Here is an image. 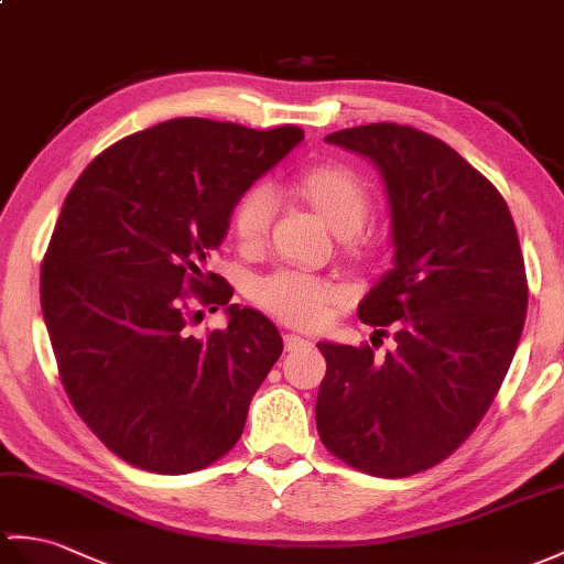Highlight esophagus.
Segmentation results:
<instances>
[{
	"label": "esophagus",
	"instance_id": "34e87169",
	"mask_svg": "<svg viewBox=\"0 0 564 564\" xmlns=\"http://www.w3.org/2000/svg\"><path fill=\"white\" fill-rule=\"evenodd\" d=\"M283 346L285 350H303L310 346V341L305 336H297V334H285L283 336Z\"/></svg>",
	"mask_w": 564,
	"mask_h": 564
}]
</instances>
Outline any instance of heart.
<instances>
[{"instance_id":"1","label":"heart","mask_w":564,"mask_h":564,"mask_svg":"<svg viewBox=\"0 0 564 564\" xmlns=\"http://www.w3.org/2000/svg\"><path fill=\"white\" fill-rule=\"evenodd\" d=\"M293 187L338 235L358 232L370 216L368 185L341 163L310 165L295 175ZM273 216H276V194L271 187L254 185L240 196L232 208L230 226L242 250L252 252L264 245ZM252 297L259 307L285 324L297 329H317L341 303L344 291L314 273L279 269L254 283Z\"/></svg>"}]
</instances>
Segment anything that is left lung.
Wrapping results in <instances>:
<instances>
[{"instance_id":"left-lung-1","label":"left lung","mask_w":564,"mask_h":564,"mask_svg":"<svg viewBox=\"0 0 564 564\" xmlns=\"http://www.w3.org/2000/svg\"><path fill=\"white\" fill-rule=\"evenodd\" d=\"M324 141L384 177L394 269L358 305L397 348L319 344L317 430L336 459L405 478L447 459L488 413L519 346L529 283L517 226L492 182L442 139L394 122Z\"/></svg>"}]
</instances>
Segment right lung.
Masks as SVG:
<instances>
[{
    "label": "right lung",
    "instance_id": "obj_1",
    "mask_svg": "<svg viewBox=\"0 0 564 564\" xmlns=\"http://www.w3.org/2000/svg\"><path fill=\"white\" fill-rule=\"evenodd\" d=\"M303 139L177 117L105 149L64 199L43 317L74 411L122 462L192 474L240 440L283 341L206 261L240 196ZM202 306H226L227 329L194 335Z\"/></svg>",
    "mask_w": 564,
    "mask_h": 564
}]
</instances>
